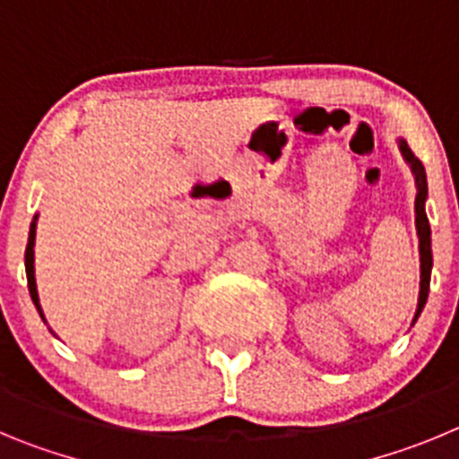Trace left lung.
<instances>
[{"label":"left lung","instance_id":"obj_1","mask_svg":"<svg viewBox=\"0 0 459 459\" xmlns=\"http://www.w3.org/2000/svg\"><path fill=\"white\" fill-rule=\"evenodd\" d=\"M400 151H403L404 160L410 162L411 171L416 176V230H419V249H420V292H419V308H416L414 322L419 320L420 311H423L425 301H428V292H430V272H432V247H430V224H428V214H425V199H428V183H425V169L419 162L414 152L410 151L407 142L400 139Z\"/></svg>","mask_w":459,"mask_h":459}]
</instances>
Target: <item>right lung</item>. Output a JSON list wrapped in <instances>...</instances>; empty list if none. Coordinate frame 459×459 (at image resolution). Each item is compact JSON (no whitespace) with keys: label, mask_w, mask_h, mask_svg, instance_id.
<instances>
[{"label":"right lung","mask_w":459,"mask_h":459,"mask_svg":"<svg viewBox=\"0 0 459 459\" xmlns=\"http://www.w3.org/2000/svg\"><path fill=\"white\" fill-rule=\"evenodd\" d=\"M34 242H36V220L31 221V229H29V242H27V251H24V267H27L29 295H31L36 308H39V313L43 316V311H40V304H39V290H36V276H34Z\"/></svg>","instance_id":"obj_1"}]
</instances>
